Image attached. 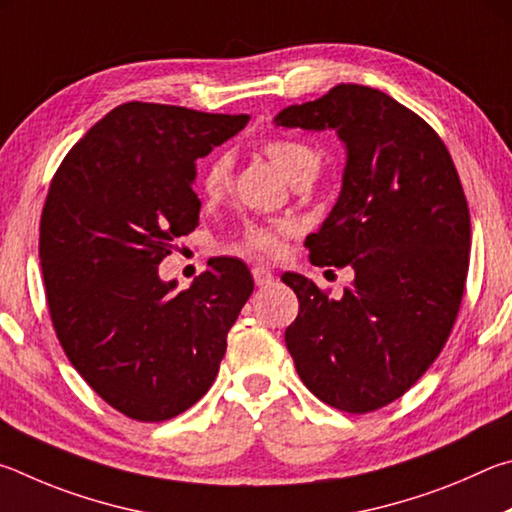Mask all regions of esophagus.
<instances>
[{
  "label": "esophagus",
  "instance_id": "obj_1",
  "mask_svg": "<svg viewBox=\"0 0 512 512\" xmlns=\"http://www.w3.org/2000/svg\"><path fill=\"white\" fill-rule=\"evenodd\" d=\"M251 274H254V281H256L258 288L274 283V274H272L270 267H265V265H254V267H251Z\"/></svg>",
  "mask_w": 512,
  "mask_h": 512
}]
</instances>
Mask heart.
Segmentation results:
<instances>
[{"label":"heart","mask_w":512,"mask_h":512,"mask_svg":"<svg viewBox=\"0 0 512 512\" xmlns=\"http://www.w3.org/2000/svg\"><path fill=\"white\" fill-rule=\"evenodd\" d=\"M265 155L272 159V164L290 179H299L303 175H315L319 168V152L299 139L276 137L263 143ZM231 179V161L227 155L213 157L204 166L200 186L202 193L215 200L224 193ZM297 231V224L292 220L276 222H254L247 224L242 236L229 247L233 254L240 256H279L285 247V238Z\"/></svg>","instance_id":"obj_1"}]
</instances>
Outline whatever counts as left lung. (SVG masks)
<instances>
[{"label":"left lung","mask_w":512,"mask_h":512,"mask_svg":"<svg viewBox=\"0 0 512 512\" xmlns=\"http://www.w3.org/2000/svg\"><path fill=\"white\" fill-rule=\"evenodd\" d=\"M274 121L335 128L346 143L342 193L306 245L312 265H351L355 281L330 299L283 274L299 299L285 344L321 402L369 414L405 396L452 333L470 265L468 200L436 130L380 89L337 85Z\"/></svg>","instance_id":"1"}]
</instances>
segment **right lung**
<instances>
[{"label":"right lung","instance_id":"1","mask_svg":"<svg viewBox=\"0 0 512 512\" xmlns=\"http://www.w3.org/2000/svg\"><path fill=\"white\" fill-rule=\"evenodd\" d=\"M247 114L130 101L62 159L40 218L44 292L62 351L107 405L141 423L175 418L218 375L227 333L254 292L236 258L188 290L157 267L197 227L195 159Z\"/></svg>","mask_w":512,"mask_h":512}]
</instances>
